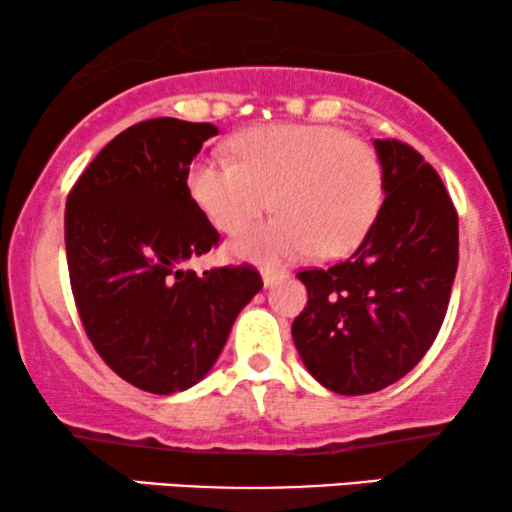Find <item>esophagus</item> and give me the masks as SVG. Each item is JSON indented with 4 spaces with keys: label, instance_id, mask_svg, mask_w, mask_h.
<instances>
[{
    "label": "esophagus",
    "instance_id": "1",
    "mask_svg": "<svg viewBox=\"0 0 512 512\" xmlns=\"http://www.w3.org/2000/svg\"><path fill=\"white\" fill-rule=\"evenodd\" d=\"M282 272H272V270H263V286L265 289H270V286H275L277 282H282Z\"/></svg>",
    "mask_w": 512,
    "mask_h": 512
}]
</instances>
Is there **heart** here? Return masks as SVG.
<instances>
[{"label":"heart","instance_id":"b5f03b06","mask_svg":"<svg viewBox=\"0 0 512 512\" xmlns=\"http://www.w3.org/2000/svg\"><path fill=\"white\" fill-rule=\"evenodd\" d=\"M237 160L207 156L188 172L193 200L221 233L247 230L265 209L277 216L233 244L263 265L354 249L382 205V165L373 146L335 125L279 123L235 137Z\"/></svg>","mask_w":512,"mask_h":512}]
</instances>
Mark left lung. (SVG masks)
Listing matches in <instances>:
<instances>
[{
    "mask_svg": "<svg viewBox=\"0 0 512 512\" xmlns=\"http://www.w3.org/2000/svg\"><path fill=\"white\" fill-rule=\"evenodd\" d=\"M384 202L363 242L328 270H303L291 335L305 368L342 396L373 394L422 361L443 324L459 263V219L412 146L375 139Z\"/></svg>",
    "mask_w": 512,
    "mask_h": 512,
    "instance_id": "obj_1",
    "label": "left lung"
}]
</instances>
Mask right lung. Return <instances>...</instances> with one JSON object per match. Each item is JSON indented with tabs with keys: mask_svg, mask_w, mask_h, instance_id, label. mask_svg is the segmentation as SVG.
Returning <instances> with one entry per match:
<instances>
[{
	"mask_svg": "<svg viewBox=\"0 0 512 512\" xmlns=\"http://www.w3.org/2000/svg\"><path fill=\"white\" fill-rule=\"evenodd\" d=\"M212 123L151 118L111 139L67 198L69 279L97 354L149 394L191 389L219 359L242 307L263 289L254 268L195 275L219 244L188 191Z\"/></svg>",
	"mask_w": 512,
	"mask_h": 512,
	"instance_id": "1",
	"label": "right lung"
}]
</instances>
